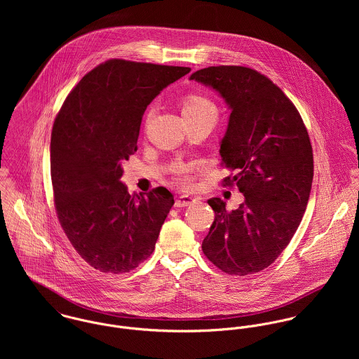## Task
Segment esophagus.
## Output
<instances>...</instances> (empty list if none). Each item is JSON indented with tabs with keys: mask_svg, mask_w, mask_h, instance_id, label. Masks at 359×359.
<instances>
[{
	"mask_svg": "<svg viewBox=\"0 0 359 359\" xmlns=\"http://www.w3.org/2000/svg\"><path fill=\"white\" fill-rule=\"evenodd\" d=\"M195 202V199L192 196H187V195H182L180 196L177 201H175V207H187V205H192Z\"/></svg>",
	"mask_w": 359,
	"mask_h": 359,
	"instance_id": "34e87169",
	"label": "esophagus"
}]
</instances>
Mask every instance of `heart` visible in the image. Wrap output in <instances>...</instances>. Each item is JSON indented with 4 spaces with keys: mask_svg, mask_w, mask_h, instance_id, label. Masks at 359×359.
<instances>
[{
    "mask_svg": "<svg viewBox=\"0 0 359 359\" xmlns=\"http://www.w3.org/2000/svg\"><path fill=\"white\" fill-rule=\"evenodd\" d=\"M207 111H215V106L205 97L191 95V97L185 98V101L182 103V114H185V113L198 114V113H207ZM152 113H154V109H149V111L147 114V120H149L152 117ZM177 174H178V180L182 184L188 182V170L185 167H180L177 170Z\"/></svg>",
    "mask_w": 359,
    "mask_h": 359,
    "instance_id": "b5f03b06",
    "label": "heart"
}]
</instances>
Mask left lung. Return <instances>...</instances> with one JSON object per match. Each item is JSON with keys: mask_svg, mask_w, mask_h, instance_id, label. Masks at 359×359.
Wrapping results in <instances>:
<instances>
[{"mask_svg": "<svg viewBox=\"0 0 359 359\" xmlns=\"http://www.w3.org/2000/svg\"><path fill=\"white\" fill-rule=\"evenodd\" d=\"M214 90L229 118L219 142L222 164L233 172L245 202L228 211L212 198L215 212L202 243L221 271L245 276L269 266L286 249L307 208L313 157L296 106L269 79L243 66H211L191 74Z\"/></svg>", "mask_w": 359, "mask_h": 359, "instance_id": "1", "label": "left lung"}]
</instances>
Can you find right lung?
I'll return each mask as SVG.
<instances>
[{"mask_svg": "<svg viewBox=\"0 0 359 359\" xmlns=\"http://www.w3.org/2000/svg\"><path fill=\"white\" fill-rule=\"evenodd\" d=\"M189 72L110 59L81 79L55 118L56 214L76 252L101 272H130L154 253L174 196L163 187L130 195L121 163L138 149L148 104Z\"/></svg>", "mask_w": 359, "mask_h": 359, "instance_id": "add662e5", "label": "right lung"}]
</instances>
